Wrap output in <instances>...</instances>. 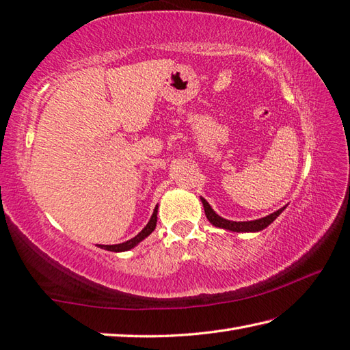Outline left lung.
Wrapping results in <instances>:
<instances>
[{
    "label": "left lung",
    "instance_id": "left-lung-1",
    "mask_svg": "<svg viewBox=\"0 0 350 350\" xmlns=\"http://www.w3.org/2000/svg\"><path fill=\"white\" fill-rule=\"evenodd\" d=\"M200 202L203 204V209H204V214H206V218L209 220V223L212 226H215V228H220L224 230H230V232H238V234H255V232L259 230H264L265 228H269V226L276 220V218L282 214L285 211V208L288 206V204H285L284 208L278 209L276 212H273V214H269L267 217L262 218H258V220H250V221H232L228 220V218H223L217 214V212L212 209L211 204L204 200V198L200 196Z\"/></svg>",
    "mask_w": 350,
    "mask_h": 350
}]
</instances>
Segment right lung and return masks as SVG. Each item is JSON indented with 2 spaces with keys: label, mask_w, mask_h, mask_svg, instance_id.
Listing matches in <instances>:
<instances>
[{
  "label": "right lung",
  "mask_w": 350,
  "mask_h": 350,
  "mask_svg": "<svg viewBox=\"0 0 350 350\" xmlns=\"http://www.w3.org/2000/svg\"><path fill=\"white\" fill-rule=\"evenodd\" d=\"M157 204L156 208L153 211L152 217H150L148 223L146 224V228H144L138 235L133 237L132 239H129V241H124V243H120V244H111V245H106V244H97V247L100 249H105V250H109V252H127V250H132L133 247H136L141 241H144L152 232L156 229V223H157Z\"/></svg>",
  "instance_id": "right-lung-1"
}]
</instances>
